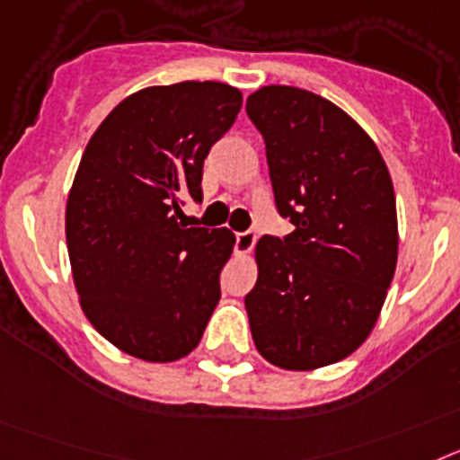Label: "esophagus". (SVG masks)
Instances as JSON below:
<instances>
[{
  "label": "esophagus",
  "instance_id": "1",
  "mask_svg": "<svg viewBox=\"0 0 460 460\" xmlns=\"http://www.w3.org/2000/svg\"><path fill=\"white\" fill-rule=\"evenodd\" d=\"M257 243V234L254 231H241V234H235V252L238 254H247Z\"/></svg>",
  "mask_w": 460,
  "mask_h": 460
}]
</instances>
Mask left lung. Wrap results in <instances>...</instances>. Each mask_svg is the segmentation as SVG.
<instances>
[{
  "mask_svg": "<svg viewBox=\"0 0 460 460\" xmlns=\"http://www.w3.org/2000/svg\"><path fill=\"white\" fill-rule=\"evenodd\" d=\"M245 109L266 143L278 213L296 226L254 247V345L285 370L331 366L368 338L396 270L389 169L373 138L314 92L269 85Z\"/></svg>",
  "mask_w": 460,
  "mask_h": 460,
  "instance_id": "obj_1",
  "label": "left lung"
}]
</instances>
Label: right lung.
<instances>
[{
    "label": "right lung",
    "instance_id": "right-lung-1",
    "mask_svg": "<svg viewBox=\"0 0 460 460\" xmlns=\"http://www.w3.org/2000/svg\"><path fill=\"white\" fill-rule=\"evenodd\" d=\"M243 106L235 87L185 81L119 102L87 143L66 201V247L90 324L143 361L187 357L219 301L229 229L178 222L201 201L203 159Z\"/></svg>",
    "mask_w": 460,
    "mask_h": 460
}]
</instances>
